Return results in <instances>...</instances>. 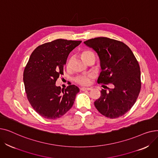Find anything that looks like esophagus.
I'll use <instances>...</instances> for the list:
<instances>
[{
    "label": "esophagus",
    "instance_id": "1",
    "mask_svg": "<svg viewBox=\"0 0 158 158\" xmlns=\"http://www.w3.org/2000/svg\"><path fill=\"white\" fill-rule=\"evenodd\" d=\"M92 88H81V90L82 91H86V90H92Z\"/></svg>",
    "mask_w": 158,
    "mask_h": 158
}]
</instances>
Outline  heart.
I'll use <instances>...</instances> for the list:
<instances>
[{
  "label": "heart",
  "mask_w": 158,
  "mask_h": 158,
  "mask_svg": "<svg viewBox=\"0 0 158 158\" xmlns=\"http://www.w3.org/2000/svg\"><path fill=\"white\" fill-rule=\"evenodd\" d=\"M92 55H94V53L89 51V50H85L82 52L81 53V56L85 61H86L88 58ZM94 76L93 75H87V76H79L77 77L75 79V82L76 83L81 85H83V86H87L89 85L90 81L92 79H94Z\"/></svg>",
  "instance_id": "b5f03b06"
}]
</instances>
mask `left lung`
I'll return each instance as SVG.
<instances>
[{
  "label": "left lung",
  "instance_id": "obj_1",
  "mask_svg": "<svg viewBox=\"0 0 158 158\" xmlns=\"http://www.w3.org/2000/svg\"><path fill=\"white\" fill-rule=\"evenodd\" d=\"M84 43L100 58L102 71L98 83L113 85L108 91L102 89L101 97L94 102L95 107L107 118L122 117L133 106L140 92L141 73L136 58L127 45L118 40L98 37Z\"/></svg>",
  "mask_w": 158,
  "mask_h": 158
}]
</instances>
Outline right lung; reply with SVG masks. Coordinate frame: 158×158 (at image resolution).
Instances as JSON below:
<instances>
[{
  "mask_svg": "<svg viewBox=\"0 0 158 158\" xmlns=\"http://www.w3.org/2000/svg\"><path fill=\"white\" fill-rule=\"evenodd\" d=\"M82 41L57 39L36 47L23 71V82L28 101L35 111L47 119L60 118L72 107L77 86L65 89L56 86L63 75L64 65L72 50Z\"/></svg>",
  "mask_w": 158,
  "mask_h": 158,
  "instance_id": "right-lung-1",
  "label": "right lung"
}]
</instances>
